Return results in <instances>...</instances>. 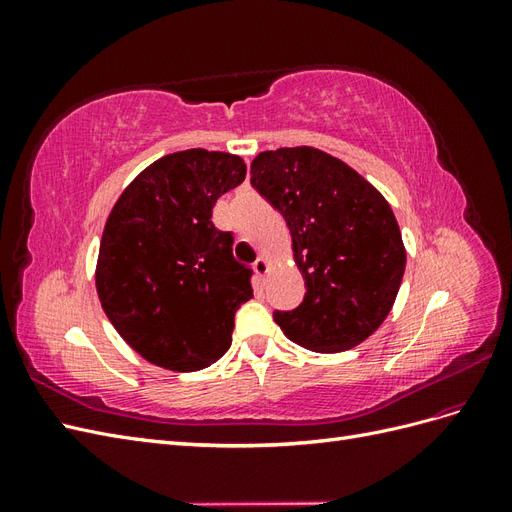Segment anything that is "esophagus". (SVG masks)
Masks as SVG:
<instances>
[{
	"mask_svg": "<svg viewBox=\"0 0 512 512\" xmlns=\"http://www.w3.org/2000/svg\"><path fill=\"white\" fill-rule=\"evenodd\" d=\"M254 271L256 275L260 277V280H265V275L269 273V260L265 256H260L256 262H254Z\"/></svg>",
	"mask_w": 512,
	"mask_h": 512,
	"instance_id": "34e87169",
	"label": "esophagus"
}]
</instances>
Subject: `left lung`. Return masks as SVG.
Segmentation results:
<instances>
[{
    "mask_svg": "<svg viewBox=\"0 0 512 512\" xmlns=\"http://www.w3.org/2000/svg\"><path fill=\"white\" fill-rule=\"evenodd\" d=\"M252 185L284 215L305 297L273 318L290 342L342 352L389 316L406 271V247L384 196L346 162L314 147L262 151Z\"/></svg>",
    "mask_w": 512,
    "mask_h": 512,
    "instance_id": "8db88e82",
    "label": "left lung"
}]
</instances>
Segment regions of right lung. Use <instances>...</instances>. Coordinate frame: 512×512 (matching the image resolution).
<instances>
[{
  "mask_svg": "<svg viewBox=\"0 0 512 512\" xmlns=\"http://www.w3.org/2000/svg\"><path fill=\"white\" fill-rule=\"evenodd\" d=\"M245 179V162L188 149L138 175L108 215L96 267L104 314L149 363L198 371L224 356L235 314L254 297L213 205Z\"/></svg>",
  "mask_w": 512,
  "mask_h": 512,
  "instance_id": "right-lung-1",
  "label": "right lung"
}]
</instances>
